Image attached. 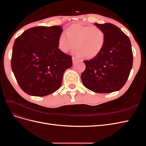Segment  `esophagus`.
Instances as JSON below:
<instances>
[{"mask_svg":"<svg viewBox=\"0 0 146 146\" xmlns=\"http://www.w3.org/2000/svg\"><path fill=\"white\" fill-rule=\"evenodd\" d=\"M72 62H73V63H76V61H77V59L75 58V57H72Z\"/></svg>","mask_w":146,"mask_h":146,"instance_id":"esophagus-1","label":"esophagus"}]
</instances>
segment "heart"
Returning <instances> with one entry per match:
<instances>
[{
  "mask_svg": "<svg viewBox=\"0 0 146 146\" xmlns=\"http://www.w3.org/2000/svg\"><path fill=\"white\" fill-rule=\"evenodd\" d=\"M106 36L104 31L96 25L74 24L61 33L58 46L63 53L72 50L76 43V54L86 58H92L99 55L105 46Z\"/></svg>",
  "mask_w": 146,
  "mask_h": 146,
  "instance_id": "1",
  "label": "heart"
}]
</instances>
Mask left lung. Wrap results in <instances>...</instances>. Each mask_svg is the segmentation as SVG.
Returning <instances> with one entry per match:
<instances>
[{
  "label": "left lung",
  "mask_w": 146,
  "mask_h": 146,
  "mask_svg": "<svg viewBox=\"0 0 146 146\" xmlns=\"http://www.w3.org/2000/svg\"><path fill=\"white\" fill-rule=\"evenodd\" d=\"M94 24L104 31L105 44L99 55L83 61L86 69L81 75L82 83L98 93L118 91L125 84L133 66L130 39L113 24Z\"/></svg>",
  "instance_id": "1"
}]
</instances>
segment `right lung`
<instances>
[{"instance_id": "1", "label": "right lung", "mask_w": 146, "mask_h": 146, "mask_svg": "<svg viewBox=\"0 0 146 146\" xmlns=\"http://www.w3.org/2000/svg\"><path fill=\"white\" fill-rule=\"evenodd\" d=\"M62 32L60 25L38 26L25 30L16 39L11 69L25 93L45 96L60 88L64 71L72 66V57L58 48Z\"/></svg>"}]
</instances>
